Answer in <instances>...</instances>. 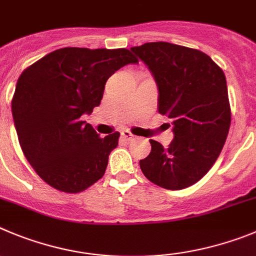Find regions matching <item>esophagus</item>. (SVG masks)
<instances>
[{
  "label": "esophagus",
  "instance_id": "34e87169",
  "mask_svg": "<svg viewBox=\"0 0 256 256\" xmlns=\"http://www.w3.org/2000/svg\"><path fill=\"white\" fill-rule=\"evenodd\" d=\"M122 137H123L126 140H133L136 138V136L133 134L132 132H130V130H122Z\"/></svg>",
  "mask_w": 256,
  "mask_h": 256
}]
</instances>
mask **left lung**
Here are the masks:
<instances>
[{"mask_svg":"<svg viewBox=\"0 0 256 256\" xmlns=\"http://www.w3.org/2000/svg\"><path fill=\"white\" fill-rule=\"evenodd\" d=\"M158 86V112L172 124L168 148L150 140L152 148L140 161L154 184L170 190L190 186L218 158L228 134L231 108L224 71L198 49L166 42L133 46Z\"/></svg>","mask_w":256,"mask_h":256,"instance_id":"1","label":"left lung"}]
</instances>
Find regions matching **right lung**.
Returning <instances> with one entry per match:
<instances>
[{
  "instance_id": "add662e5",
  "label": "right lung",
  "mask_w": 256,
  "mask_h": 256,
  "mask_svg": "<svg viewBox=\"0 0 256 256\" xmlns=\"http://www.w3.org/2000/svg\"><path fill=\"white\" fill-rule=\"evenodd\" d=\"M138 63L126 48L67 46L22 71L11 102L26 160L52 188L80 193L102 179L119 132L102 138L82 116L99 106L105 82L123 66Z\"/></svg>"
}]
</instances>
